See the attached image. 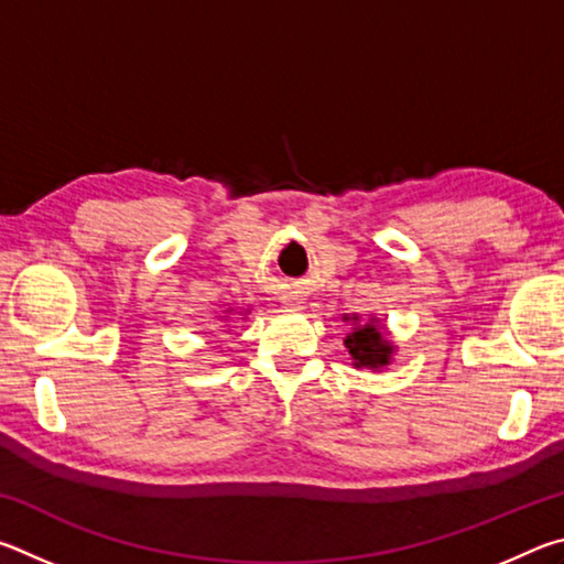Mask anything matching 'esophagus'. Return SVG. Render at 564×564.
I'll use <instances>...</instances> for the list:
<instances>
[{"label":"esophagus","instance_id":"1","mask_svg":"<svg viewBox=\"0 0 564 564\" xmlns=\"http://www.w3.org/2000/svg\"><path fill=\"white\" fill-rule=\"evenodd\" d=\"M301 303H303V301H299V299H293V301H289V308H301Z\"/></svg>","mask_w":564,"mask_h":564}]
</instances>
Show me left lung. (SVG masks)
<instances>
[{
  "instance_id": "8db88e82",
  "label": "left lung",
  "mask_w": 564,
  "mask_h": 564,
  "mask_svg": "<svg viewBox=\"0 0 564 564\" xmlns=\"http://www.w3.org/2000/svg\"><path fill=\"white\" fill-rule=\"evenodd\" d=\"M343 321L350 323V333L346 336V348L350 352L352 368H366L380 373L393 362L398 346L390 340V330L378 316H368V321H360L358 313L352 316H343Z\"/></svg>"
}]
</instances>
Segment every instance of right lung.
<instances>
[{"instance_id": "add662e5", "label": "right lung", "mask_w": 564, "mask_h": 564, "mask_svg": "<svg viewBox=\"0 0 564 564\" xmlns=\"http://www.w3.org/2000/svg\"><path fill=\"white\" fill-rule=\"evenodd\" d=\"M234 313H236V316H248V313H251V308H226L224 313H221V316H216L218 318V323H224V326L228 328V318H231L234 316Z\"/></svg>"}]
</instances>
